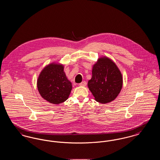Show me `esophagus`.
I'll return each instance as SVG.
<instances>
[{
  "instance_id": "esophagus-1",
  "label": "esophagus",
  "mask_w": 160,
  "mask_h": 160,
  "mask_svg": "<svg viewBox=\"0 0 160 160\" xmlns=\"http://www.w3.org/2000/svg\"><path fill=\"white\" fill-rule=\"evenodd\" d=\"M86 85V82L85 81H83L82 83H79V86H85Z\"/></svg>"
}]
</instances>
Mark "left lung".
<instances>
[{"mask_svg":"<svg viewBox=\"0 0 160 160\" xmlns=\"http://www.w3.org/2000/svg\"><path fill=\"white\" fill-rule=\"evenodd\" d=\"M122 76L112 60L101 58L93 65L88 88L97 101L102 104L114 100L122 89Z\"/></svg>","mask_w":160,"mask_h":160,"instance_id":"8db88e82","label":"left lung"}]
</instances>
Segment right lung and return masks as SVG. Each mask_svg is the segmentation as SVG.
<instances>
[{"label":"right lung","mask_w":160,"mask_h":160,"mask_svg":"<svg viewBox=\"0 0 160 160\" xmlns=\"http://www.w3.org/2000/svg\"><path fill=\"white\" fill-rule=\"evenodd\" d=\"M37 87L41 97L54 104L65 101L72 89L71 83L63 71V66L55 63L43 69L38 77Z\"/></svg>","instance_id":"obj_1"}]
</instances>
